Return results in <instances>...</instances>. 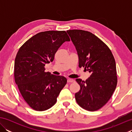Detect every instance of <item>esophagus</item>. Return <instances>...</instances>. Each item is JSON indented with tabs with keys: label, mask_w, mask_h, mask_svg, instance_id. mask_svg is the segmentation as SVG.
Returning <instances> with one entry per match:
<instances>
[{
	"label": "esophagus",
	"mask_w": 132,
	"mask_h": 132,
	"mask_svg": "<svg viewBox=\"0 0 132 132\" xmlns=\"http://www.w3.org/2000/svg\"><path fill=\"white\" fill-rule=\"evenodd\" d=\"M74 82V80L73 79H71V78H69L68 79V83H72Z\"/></svg>",
	"instance_id": "1"
}]
</instances>
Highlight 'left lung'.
I'll list each match as a JSON object with an SVG mask.
<instances>
[{"label":"left lung","mask_w":132,"mask_h":132,"mask_svg":"<svg viewBox=\"0 0 132 132\" xmlns=\"http://www.w3.org/2000/svg\"><path fill=\"white\" fill-rule=\"evenodd\" d=\"M79 58V67L91 74L86 81L77 79L80 89L75 95L79 106L95 111L110 99L117 86L116 62L109 47L92 33L83 30H67Z\"/></svg>","instance_id":"8db88e82"}]
</instances>
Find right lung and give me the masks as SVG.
<instances>
[{"label": "right lung", "mask_w": 132, "mask_h": 132, "mask_svg": "<svg viewBox=\"0 0 132 132\" xmlns=\"http://www.w3.org/2000/svg\"><path fill=\"white\" fill-rule=\"evenodd\" d=\"M65 31L38 33L27 41L17 53L14 65L16 84L25 101L32 109L44 111L54 105L67 79L45 72L58 48L70 41Z\"/></svg>", "instance_id": "obj_1"}]
</instances>
